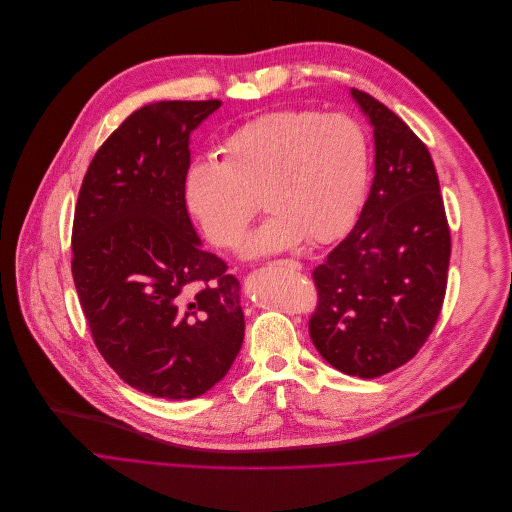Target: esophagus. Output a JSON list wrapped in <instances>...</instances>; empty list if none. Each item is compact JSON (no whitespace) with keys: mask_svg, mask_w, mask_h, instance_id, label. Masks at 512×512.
<instances>
[{"mask_svg":"<svg viewBox=\"0 0 512 512\" xmlns=\"http://www.w3.org/2000/svg\"><path fill=\"white\" fill-rule=\"evenodd\" d=\"M270 266H280V268H288V270H300V262L294 260H274Z\"/></svg>","mask_w":512,"mask_h":512,"instance_id":"34e87169","label":"esophagus"}]
</instances>
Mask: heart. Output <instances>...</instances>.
I'll list each match as a JSON object with an SVG mask.
<instances>
[{
    "mask_svg": "<svg viewBox=\"0 0 512 512\" xmlns=\"http://www.w3.org/2000/svg\"><path fill=\"white\" fill-rule=\"evenodd\" d=\"M369 167V139L353 117L282 109L238 127L222 161H195L183 197L218 248L242 244L262 199L272 216L246 242V254L260 256L343 236L365 201Z\"/></svg>",
    "mask_w": 512,
    "mask_h": 512,
    "instance_id": "obj_1",
    "label": "heart"
}]
</instances>
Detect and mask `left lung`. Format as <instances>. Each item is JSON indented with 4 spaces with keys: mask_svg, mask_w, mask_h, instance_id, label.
Here are the masks:
<instances>
[{
    "mask_svg": "<svg viewBox=\"0 0 512 512\" xmlns=\"http://www.w3.org/2000/svg\"><path fill=\"white\" fill-rule=\"evenodd\" d=\"M351 94L373 127L375 177L349 236L313 270L309 333L335 369L373 379L430 337L448 282L450 228L428 147L371 94Z\"/></svg>",
    "mask_w": 512,
    "mask_h": 512,
    "instance_id": "left-lung-1",
    "label": "left lung"
}]
</instances>
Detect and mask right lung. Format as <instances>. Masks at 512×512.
<instances>
[{
	"label": "right lung",
	"mask_w": 512,
	"mask_h": 512,
	"mask_svg": "<svg viewBox=\"0 0 512 512\" xmlns=\"http://www.w3.org/2000/svg\"><path fill=\"white\" fill-rule=\"evenodd\" d=\"M220 100H161L129 115L84 175L72 278L100 355L131 387L193 399L244 341L240 282L201 250L183 181L189 135Z\"/></svg>",
	"instance_id": "obj_1"
}]
</instances>
